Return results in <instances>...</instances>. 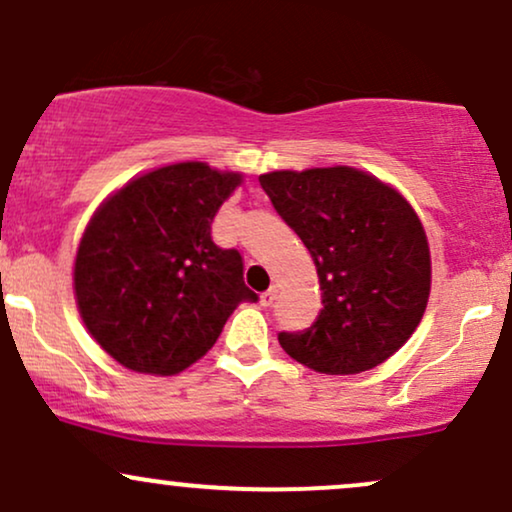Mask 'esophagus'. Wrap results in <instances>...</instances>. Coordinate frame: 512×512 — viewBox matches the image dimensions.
<instances>
[{
	"label": "esophagus",
	"mask_w": 512,
	"mask_h": 512,
	"mask_svg": "<svg viewBox=\"0 0 512 512\" xmlns=\"http://www.w3.org/2000/svg\"><path fill=\"white\" fill-rule=\"evenodd\" d=\"M275 294H278V290H275V287H270V290H266V292L261 294V304H263V306H273Z\"/></svg>",
	"instance_id": "34e87169"
}]
</instances>
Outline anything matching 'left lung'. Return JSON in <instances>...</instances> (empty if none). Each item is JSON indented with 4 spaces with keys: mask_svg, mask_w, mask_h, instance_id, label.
Returning <instances> with one entry per match:
<instances>
[{
    "mask_svg": "<svg viewBox=\"0 0 512 512\" xmlns=\"http://www.w3.org/2000/svg\"><path fill=\"white\" fill-rule=\"evenodd\" d=\"M316 263L323 309L314 326L280 333L282 350L318 374H362L410 340L431 290L422 222L393 186L354 167L258 177Z\"/></svg>",
    "mask_w": 512,
    "mask_h": 512,
    "instance_id": "left-lung-1",
    "label": "left lung"
}]
</instances>
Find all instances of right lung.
<instances>
[{
    "instance_id": "right-lung-1",
    "label": "right lung",
    "mask_w": 512,
    "mask_h": 512,
    "mask_svg": "<svg viewBox=\"0 0 512 512\" xmlns=\"http://www.w3.org/2000/svg\"><path fill=\"white\" fill-rule=\"evenodd\" d=\"M239 172L177 162L131 179L90 218L74 263V292L95 342L126 369L172 376L201 359L242 302L237 249L210 237Z\"/></svg>"
}]
</instances>
